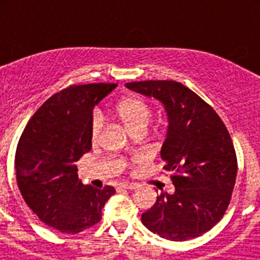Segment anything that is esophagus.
I'll list each match as a JSON object with an SVG mask.
<instances>
[{
	"instance_id": "obj_1",
	"label": "esophagus",
	"mask_w": 260,
	"mask_h": 260,
	"mask_svg": "<svg viewBox=\"0 0 260 260\" xmlns=\"http://www.w3.org/2000/svg\"><path fill=\"white\" fill-rule=\"evenodd\" d=\"M119 187H121V189H127V190H137V189H139V185H138V183H121V185H119Z\"/></svg>"
}]
</instances>
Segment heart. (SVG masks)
<instances>
[{"label":"heart","mask_w":260,"mask_h":260,"mask_svg":"<svg viewBox=\"0 0 260 260\" xmlns=\"http://www.w3.org/2000/svg\"><path fill=\"white\" fill-rule=\"evenodd\" d=\"M116 113L123 125L132 133L144 132L152 119V109L143 99L132 96L126 98L117 104ZM104 127V119L99 110H95L89 122V135L92 142H98Z\"/></svg>","instance_id":"b5f03b06"}]
</instances>
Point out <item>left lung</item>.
<instances>
[{"mask_svg":"<svg viewBox=\"0 0 260 260\" xmlns=\"http://www.w3.org/2000/svg\"><path fill=\"white\" fill-rule=\"evenodd\" d=\"M126 87L164 104L169 126L161 147L173 194L161 192L142 222L160 237L187 241L221 220L237 177L228 128L210 104L176 80L130 82Z\"/></svg>","mask_w":260,"mask_h":260,"instance_id":"obj_1","label":"left lung"}]
</instances>
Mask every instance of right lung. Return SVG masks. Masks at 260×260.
<instances>
[{
  "label": "right lung",
  "instance_id": "right-lung-1",
  "mask_svg": "<svg viewBox=\"0 0 260 260\" xmlns=\"http://www.w3.org/2000/svg\"><path fill=\"white\" fill-rule=\"evenodd\" d=\"M114 83L74 84L50 96L31 117L15 152L17 182L32 212L50 228L77 234L102 220L114 187L82 185L75 162L92 147V109Z\"/></svg>",
  "mask_w": 260,
  "mask_h": 260
}]
</instances>
